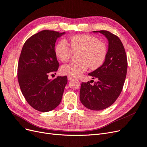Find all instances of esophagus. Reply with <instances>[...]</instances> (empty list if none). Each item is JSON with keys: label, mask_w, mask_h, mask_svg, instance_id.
<instances>
[{"label": "esophagus", "mask_w": 147, "mask_h": 147, "mask_svg": "<svg viewBox=\"0 0 147 147\" xmlns=\"http://www.w3.org/2000/svg\"><path fill=\"white\" fill-rule=\"evenodd\" d=\"M73 79H74V78L70 77V76H68V80H73Z\"/></svg>", "instance_id": "esophagus-1"}]
</instances>
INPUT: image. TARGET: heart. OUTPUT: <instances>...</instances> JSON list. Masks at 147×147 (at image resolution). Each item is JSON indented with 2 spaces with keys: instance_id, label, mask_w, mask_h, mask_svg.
I'll return each instance as SVG.
<instances>
[{
  "instance_id": "1",
  "label": "heart",
  "mask_w": 147,
  "mask_h": 147,
  "mask_svg": "<svg viewBox=\"0 0 147 147\" xmlns=\"http://www.w3.org/2000/svg\"><path fill=\"white\" fill-rule=\"evenodd\" d=\"M69 46L62 40L55 47L56 55L60 61L65 62L71 58L73 53H78L77 62L65 65L62 72L72 78L79 77L85 72L88 67L96 69L104 63L107 53L105 43L95 36L88 34H78L69 38Z\"/></svg>"
}]
</instances>
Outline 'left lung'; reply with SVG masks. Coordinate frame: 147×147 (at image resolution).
<instances>
[{
	"label": "left lung",
	"instance_id": "obj_1",
	"mask_svg": "<svg viewBox=\"0 0 147 147\" xmlns=\"http://www.w3.org/2000/svg\"><path fill=\"white\" fill-rule=\"evenodd\" d=\"M104 34L108 40V50L104 63L100 67L88 74L97 78V82L91 85L82 82L80 86V100L91 110L105 109L114 104L122 90L127 71V57L121 40L106 30L94 31Z\"/></svg>",
	"mask_w": 147,
	"mask_h": 147
}]
</instances>
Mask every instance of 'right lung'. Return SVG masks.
Returning <instances> with one entry per match:
<instances>
[{
  "label": "right lung",
  "mask_w": 147,
  "mask_h": 147,
  "mask_svg": "<svg viewBox=\"0 0 147 147\" xmlns=\"http://www.w3.org/2000/svg\"><path fill=\"white\" fill-rule=\"evenodd\" d=\"M64 34L41 31L27 39L22 49L18 67L19 84L26 102L37 111H51L61 102L67 77L50 80L48 76L59 68L54 47L57 38Z\"/></svg>",
  "instance_id": "add662e5"
}]
</instances>
